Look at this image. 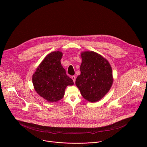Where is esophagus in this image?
Segmentation results:
<instances>
[{
	"label": "esophagus",
	"instance_id": "34e87169",
	"mask_svg": "<svg viewBox=\"0 0 147 147\" xmlns=\"http://www.w3.org/2000/svg\"><path fill=\"white\" fill-rule=\"evenodd\" d=\"M76 76H71V78H72V80H73V82H75V81H76Z\"/></svg>",
	"mask_w": 147,
	"mask_h": 147
}]
</instances>
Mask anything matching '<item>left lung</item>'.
I'll use <instances>...</instances> for the list:
<instances>
[{
	"instance_id": "8db88e82",
	"label": "left lung",
	"mask_w": 147,
	"mask_h": 147,
	"mask_svg": "<svg viewBox=\"0 0 147 147\" xmlns=\"http://www.w3.org/2000/svg\"><path fill=\"white\" fill-rule=\"evenodd\" d=\"M81 74L76 85L81 95L91 102L101 99L110 90L113 84L112 69L109 61L93 51L81 53Z\"/></svg>"
}]
</instances>
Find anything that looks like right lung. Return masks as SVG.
I'll return each instance as SVG.
<instances>
[{
    "label": "right lung",
    "instance_id": "obj_1",
    "mask_svg": "<svg viewBox=\"0 0 147 147\" xmlns=\"http://www.w3.org/2000/svg\"><path fill=\"white\" fill-rule=\"evenodd\" d=\"M61 52L55 51L48 54L38 66L32 76V83L36 92L49 102L63 98L67 86L74 82L61 65Z\"/></svg>",
    "mask_w": 147,
    "mask_h": 147
}]
</instances>
